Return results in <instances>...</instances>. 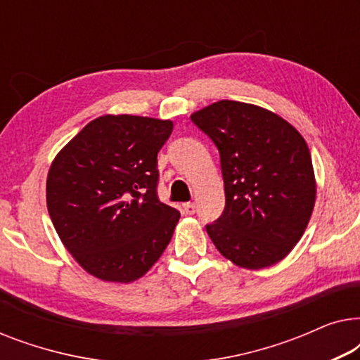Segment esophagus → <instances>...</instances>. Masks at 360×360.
<instances>
[{
	"label": "esophagus",
	"mask_w": 360,
	"mask_h": 360,
	"mask_svg": "<svg viewBox=\"0 0 360 360\" xmlns=\"http://www.w3.org/2000/svg\"><path fill=\"white\" fill-rule=\"evenodd\" d=\"M195 210H196L195 203H185V205H184V211H185L186 214H193Z\"/></svg>",
	"instance_id": "obj_1"
}]
</instances>
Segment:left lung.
Instances as JSON below:
<instances>
[{"label": "left lung", "instance_id": "left-lung-1", "mask_svg": "<svg viewBox=\"0 0 360 360\" xmlns=\"http://www.w3.org/2000/svg\"><path fill=\"white\" fill-rule=\"evenodd\" d=\"M190 117L218 147L224 180V211L206 233L238 267L278 264L302 239L316 201L307 141L250 103L221 100Z\"/></svg>", "mask_w": 360, "mask_h": 360}]
</instances>
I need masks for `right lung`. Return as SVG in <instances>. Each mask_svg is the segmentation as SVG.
<instances>
[{
    "instance_id": "right-lung-1",
    "label": "right lung",
    "mask_w": 360,
    "mask_h": 360,
    "mask_svg": "<svg viewBox=\"0 0 360 360\" xmlns=\"http://www.w3.org/2000/svg\"><path fill=\"white\" fill-rule=\"evenodd\" d=\"M170 120L105 115L52 160L47 210L58 238L93 277L131 283L169 245L180 213L157 198V152Z\"/></svg>"
}]
</instances>
